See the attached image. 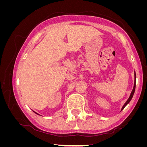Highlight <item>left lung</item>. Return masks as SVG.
I'll return each mask as SVG.
<instances>
[{"label":"left lung","instance_id":"8db88e82","mask_svg":"<svg viewBox=\"0 0 147 147\" xmlns=\"http://www.w3.org/2000/svg\"><path fill=\"white\" fill-rule=\"evenodd\" d=\"M136 72H134V87H133L132 91H131V94H130L129 97L128 99L126 100V102H125V103H124V105H123V106L122 107V108H121V111H122V110L124 109V108L125 107H126V106L129 103V102L131 100V99H132V98L133 96H134V92H135V90H136Z\"/></svg>","mask_w":147,"mask_h":147}]
</instances>
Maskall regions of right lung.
I'll use <instances>...</instances> for the list:
<instances>
[{
    "mask_svg": "<svg viewBox=\"0 0 147 147\" xmlns=\"http://www.w3.org/2000/svg\"><path fill=\"white\" fill-rule=\"evenodd\" d=\"M34 113H36V114H37V115H39V114H38V113H36V112H34Z\"/></svg>",
    "mask_w": 147,
    "mask_h": 147,
    "instance_id": "1",
    "label": "right lung"
}]
</instances>
